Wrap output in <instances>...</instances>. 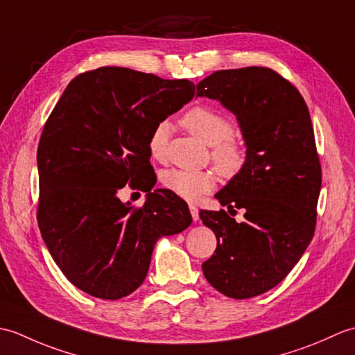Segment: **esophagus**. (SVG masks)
<instances>
[{"instance_id": "esophagus-1", "label": "esophagus", "mask_w": 355, "mask_h": 355, "mask_svg": "<svg viewBox=\"0 0 355 355\" xmlns=\"http://www.w3.org/2000/svg\"><path fill=\"white\" fill-rule=\"evenodd\" d=\"M189 210H191V215H192V220L197 223L198 220H200V215H198V207L197 206H193V205H191L189 206Z\"/></svg>"}]
</instances>
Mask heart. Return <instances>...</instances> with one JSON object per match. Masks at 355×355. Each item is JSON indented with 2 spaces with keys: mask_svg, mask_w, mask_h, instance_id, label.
<instances>
[{
  "mask_svg": "<svg viewBox=\"0 0 355 355\" xmlns=\"http://www.w3.org/2000/svg\"><path fill=\"white\" fill-rule=\"evenodd\" d=\"M183 125L212 146V158L223 172L232 173L241 168L244 162V150L236 140L232 139L233 125L220 111L209 107H193L182 119ZM171 134L169 122L162 120L150 131L148 148L153 158L163 162L168 154V140ZM160 180L166 189L177 197L195 201L210 192L216 186L218 177L214 171H184L168 169L162 172Z\"/></svg>",
  "mask_w": 355,
  "mask_h": 355,
  "instance_id": "obj_1",
  "label": "heart"
}]
</instances>
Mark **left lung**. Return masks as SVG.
I'll list each match as a JSON object with an SVG mask.
<instances>
[{
    "label": "left lung",
    "instance_id": "left-lung-1",
    "mask_svg": "<svg viewBox=\"0 0 355 355\" xmlns=\"http://www.w3.org/2000/svg\"><path fill=\"white\" fill-rule=\"evenodd\" d=\"M197 96L236 116L247 149L243 168L215 195L221 206L244 209L245 221L225 210L200 212L218 241L202 273L224 296H259L284 281L314 236L322 169L310 111L297 89L266 67L215 71Z\"/></svg>",
    "mask_w": 355,
    "mask_h": 355
}]
</instances>
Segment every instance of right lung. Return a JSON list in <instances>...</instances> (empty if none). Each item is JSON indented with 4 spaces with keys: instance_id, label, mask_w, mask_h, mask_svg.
Segmentation results:
<instances>
[{
    "instance_id": "obj_1",
    "label": "right lung",
    "mask_w": 355,
    "mask_h": 355,
    "mask_svg": "<svg viewBox=\"0 0 355 355\" xmlns=\"http://www.w3.org/2000/svg\"><path fill=\"white\" fill-rule=\"evenodd\" d=\"M193 94L187 79L101 67L74 78L51 111L36 155L37 224L58 267L89 296L137 290L157 241L191 225L186 202L143 177L153 128ZM126 182L148 192L143 208L116 197Z\"/></svg>"
}]
</instances>
